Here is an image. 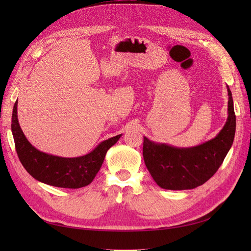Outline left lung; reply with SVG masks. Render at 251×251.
<instances>
[{
  "instance_id": "left-lung-1",
  "label": "left lung",
  "mask_w": 251,
  "mask_h": 251,
  "mask_svg": "<svg viewBox=\"0 0 251 251\" xmlns=\"http://www.w3.org/2000/svg\"><path fill=\"white\" fill-rule=\"evenodd\" d=\"M228 116L221 131L208 141L192 148L158 143L143 136V159L156 183L164 189L183 191L204 184L221 166L235 133V115L229 87Z\"/></svg>"
}]
</instances>
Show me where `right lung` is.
Wrapping results in <instances>:
<instances>
[{"instance_id":"add662e5","label":"right lung","mask_w":251,"mask_h":251,"mask_svg":"<svg viewBox=\"0 0 251 251\" xmlns=\"http://www.w3.org/2000/svg\"><path fill=\"white\" fill-rule=\"evenodd\" d=\"M11 132L19 159L25 170L37 181L63 188L89 185L100 172L108 150L123 135L101 141L90 153L79 157L66 158L44 153L34 148L22 131L18 120V100L12 111Z\"/></svg>"}]
</instances>
